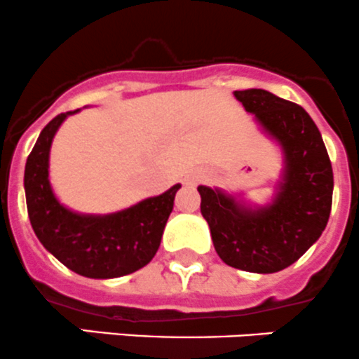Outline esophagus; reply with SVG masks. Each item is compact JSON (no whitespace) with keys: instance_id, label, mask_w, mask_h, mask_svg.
<instances>
[{"instance_id":"34e87169","label":"esophagus","mask_w":359,"mask_h":359,"mask_svg":"<svg viewBox=\"0 0 359 359\" xmlns=\"http://www.w3.org/2000/svg\"><path fill=\"white\" fill-rule=\"evenodd\" d=\"M201 178H202L201 175H188L187 178H184V183H187V184H195Z\"/></svg>"}]
</instances>
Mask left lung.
<instances>
[{
    "instance_id": "8db88e82",
    "label": "left lung",
    "mask_w": 359,
    "mask_h": 359,
    "mask_svg": "<svg viewBox=\"0 0 359 359\" xmlns=\"http://www.w3.org/2000/svg\"><path fill=\"white\" fill-rule=\"evenodd\" d=\"M285 157L271 204L250 208L201 184V212L226 265L257 274L290 267L319 239L332 211L333 171L321 133L304 108L264 88L233 92Z\"/></svg>"
}]
</instances>
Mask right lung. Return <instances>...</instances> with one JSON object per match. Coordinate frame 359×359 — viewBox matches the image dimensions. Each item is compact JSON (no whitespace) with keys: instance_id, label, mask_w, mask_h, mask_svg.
I'll return each mask as SVG.
<instances>
[{"instance_id":"right-lung-1","label":"right lung","mask_w":359,"mask_h":359,"mask_svg":"<svg viewBox=\"0 0 359 359\" xmlns=\"http://www.w3.org/2000/svg\"><path fill=\"white\" fill-rule=\"evenodd\" d=\"M76 111L50 120L27 157L24 190L31 225L45 250L76 274L92 279L133 274L157 253L181 184L111 215H78L64 208L48 181V157L60 123Z\"/></svg>"}]
</instances>
